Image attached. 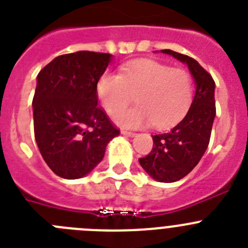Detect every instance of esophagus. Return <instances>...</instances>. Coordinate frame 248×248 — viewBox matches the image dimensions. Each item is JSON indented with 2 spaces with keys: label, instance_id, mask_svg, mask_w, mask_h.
<instances>
[{
  "label": "esophagus",
  "instance_id": "34e87169",
  "mask_svg": "<svg viewBox=\"0 0 248 248\" xmlns=\"http://www.w3.org/2000/svg\"><path fill=\"white\" fill-rule=\"evenodd\" d=\"M121 133L124 136H127V137H135V136H136L135 132H129V131H124V129H122Z\"/></svg>",
  "mask_w": 248,
  "mask_h": 248
}]
</instances>
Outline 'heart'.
<instances>
[{
  "mask_svg": "<svg viewBox=\"0 0 248 248\" xmlns=\"http://www.w3.org/2000/svg\"><path fill=\"white\" fill-rule=\"evenodd\" d=\"M96 93L110 116L124 109L136 96L139 106L115 117L124 128L155 124L168 128L188 112L193 101V81L183 69H173L155 60H136L122 66L120 74L105 73Z\"/></svg>",
  "mask_w": 248,
  "mask_h": 248,
  "instance_id": "heart-1",
  "label": "heart"
}]
</instances>
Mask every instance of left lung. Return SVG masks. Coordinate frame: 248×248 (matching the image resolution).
<instances>
[{
	"instance_id": "8db88e82",
	"label": "left lung",
	"mask_w": 248,
	"mask_h": 248,
	"mask_svg": "<svg viewBox=\"0 0 248 248\" xmlns=\"http://www.w3.org/2000/svg\"><path fill=\"white\" fill-rule=\"evenodd\" d=\"M160 53L186 64L195 84V95L184 119L168 132L153 136L151 153L138 160L155 180L174 183L193 170L209 146L216 116L215 81L193 58L170 49Z\"/></svg>"
}]
</instances>
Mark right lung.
Returning <instances> with one entry per match:
<instances>
[{
  "instance_id": "1",
  "label": "right lung",
  "mask_w": 248,
  "mask_h": 248,
  "mask_svg": "<svg viewBox=\"0 0 248 248\" xmlns=\"http://www.w3.org/2000/svg\"><path fill=\"white\" fill-rule=\"evenodd\" d=\"M112 54L80 50L59 55L37 77L34 137L48 167L64 179H79L102 160L120 131L97 106L96 85Z\"/></svg>"
}]
</instances>
